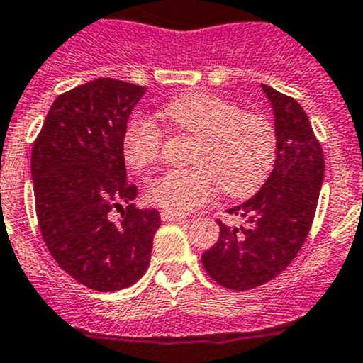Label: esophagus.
Returning a JSON list of instances; mask_svg holds the SVG:
<instances>
[{
  "label": "esophagus",
  "mask_w": 363,
  "mask_h": 363,
  "mask_svg": "<svg viewBox=\"0 0 363 363\" xmlns=\"http://www.w3.org/2000/svg\"><path fill=\"white\" fill-rule=\"evenodd\" d=\"M160 218H162L164 222H173V220H183V218H185V215L173 213V211L162 210V211H160Z\"/></svg>",
  "instance_id": "obj_1"
}]
</instances>
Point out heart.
<instances>
[{
    "instance_id": "b5f03b06",
    "label": "heart",
    "mask_w": 363,
    "mask_h": 363,
    "mask_svg": "<svg viewBox=\"0 0 363 363\" xmlns=\"http://www.w3.org/2000/svg\"><path fill=\"white\" fill-rule=\"evenodd\" d=\"M180 132L197 135L185 169H171L150 182L146 197L173 213H186L220 190L231 197L254 194L268 180L277 159V132L270 118L242 111L215 93H186L162 109ZM162 130L150 118L134 116L125 125L121 153L132 169L160 159Z\"/></svg>"
}]
</instances>
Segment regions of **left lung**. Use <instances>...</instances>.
<instances>
[{
    "mask_svg": "<svg viewBox=\"0 0 363 363\" xmlns=\"http://www.w3.org/2000/svg\"><path fill=\"white\" fill-rule=\"evenodd\" d=\"M261 89L274 111L275 166L250 199L228 210L243 224L233 228L217 220V243L201 257L208 275L235 291L263 286L295 259L314 220L325 178L321 145L302 106L267 84Z\"/></svg>",
    "mask_w": 363,
    "mask_h": 363,
    "instance_id": "left-lung-1",
    "label": "left lung"
}]
</instances>
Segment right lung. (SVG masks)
I'll return each instance as SVG.
<instances>
[{"label": "right lung", "instance_id": "obj_1", "mask_svg": "<svg viewBox=\"0 0 363 363\" xmlns=\"http://www.w3.org/2000/svg\"><path fill=\"white\" fill-rule=\"evenodd\" d=\"M145 86L95 79L63 93L49 109L31 150L42 238L56 263L89 289L130 288L150 267L155 208L139 210L127 182L121 138ZM113 209L122 211L118 223Z\"/></svg>", "mask_w": 363, "mask_h": 363}]
</instances>
